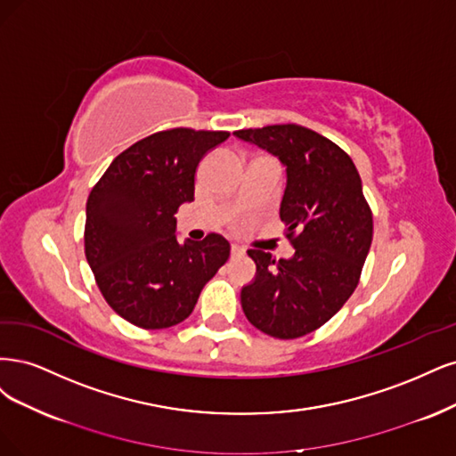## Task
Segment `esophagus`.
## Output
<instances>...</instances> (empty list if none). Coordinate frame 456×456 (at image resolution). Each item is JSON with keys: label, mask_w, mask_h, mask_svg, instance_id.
Returning a JSON list of instances; mask_svg holds the SVG:
<instances>
[{"label": "esophagus", "mask_w": 456, "mask_h": 456, "mask_svg": "<svg viewBox=\"0 0 456 456\" xmlns=\"http://www.w3.org/2000/svg\"><path fill=\"white\" fill-rule=\"evenodd\" d=\"M231 254L232 256H242L244 254V248L240 244H232L231 246Z\"/></svg>", "instance_id": "obj_1"}]
</instances>
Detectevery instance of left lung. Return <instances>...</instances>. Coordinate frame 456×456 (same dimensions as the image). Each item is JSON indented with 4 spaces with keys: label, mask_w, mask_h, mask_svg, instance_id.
<instances>
[{
    "label": "left lung",
    "mask_w": 456,
    "mask_h": 456,
    "mask_svg": "<svg viewBox=\"0 0 456 456\" xmlns=\"http://www.w3.org/2000/svg\"><path fill=\"white\" fill-rule=\"evenodd\" d=\"M281 159L288 182L281 204L289 259L248 249L256 281L242 288L249 324L276 339H297L324 326L360 282L373 239V214L352 159L301 125H269L234 132Z\"/></svg>",
    "instance_id": "obj_1"
}]
</instances>
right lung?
I'll use <instances>...</instances> for the list:
<instances>
[{
    "label": "right lung",
    "mask_w": 456,
    "mask_h": 456,
    "mask_svg": "<svg viewBox=\"0 0 456 456\" xmlns=\"http://www.w3.org/2000/svg\"><path fill=\"white\" fill-rule=\"evenodd\" d=\"M227 138L225 130L155 132L117 155L93 187L85 256L102 296L130 324H180L229 259L231 246L222 234L183 244L174 234V214L195 199L200 159Z\"/></svg>",
    "instance_id": "obj_1"
}]
</instances>
